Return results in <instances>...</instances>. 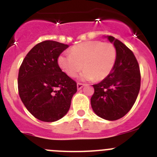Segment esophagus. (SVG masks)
<instances>
[{
    "label": "esophagus",
    "mask_w": 157,
    "mask_h": 157,
    "mask_svg": "<svg viewBox=\"0 0 157 157\" xmlns=\"http://www.w3.org/2000/svg\"><path fill=\"white\" fill-rule=\"evenodd\" d=\"M84 86H85V84H83V83H80V82L77 83V89L79 90H81Z\"/></svg>",
    "instance_id": "obj_1"
}]
</instances>
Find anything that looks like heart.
<instances>
[{
  "instance_id": "obj_1",
  "label": "heart",
  "mask_w": 157,
  "mask_h": 157,
  "mask_svg": "<svg viewBox=\"0 0 157 157\" xmlns=\"http://www.w3.org/2000/svg\"><path fill=\"white\" fill-rule=\"evenodd\" d=\"M116 57V47L112 43L88 41L72 47L70 53L61 54L58 64L69 77H75L83 67L85 70L80 79L103 80L114 68Z\"/></svg>"
}]
</instances>
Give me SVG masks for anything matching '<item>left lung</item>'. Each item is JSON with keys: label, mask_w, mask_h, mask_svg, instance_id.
Masks as SVG:
<instances>
[{"label": "left lung", "mask_w": 157, "mask_h": 157, "mask_svg": "<svg viewBox=\"0 0 157 157\" xmlns=\"http://www.w3.org/2000/svg\"><path fill=\"white\" fill-rule=\"evenodd\" d=\"M116 47L114 68L101 82L93 85L90 99L93 110L104 120H117L131 109L141 86L139 65L130 48L112 36H106Z\"/></svg>", "instance_id": "left-lung-1"}]
</instances>
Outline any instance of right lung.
I'll list each match as a JSON object with an SVG mask.
<instances>
[{
	"label": "right lung",
	"mask_w": 157,
	"mask_h": 157,
	"mask_svg": "<svg viewBox=\"0 0 157 157\" xmlns=\"http://www.w3.org/2000/svg\"><path fill=\"white\" fill-rule=\"evenodd\" d=\"M68 45L44 41L31 48L19 67L20 99L36 119L55 122L67 113L77 84L58 65V57Z\"/></svg>",
	"instance_id": "right-lung-1"
}]
</instances>
